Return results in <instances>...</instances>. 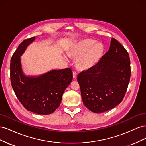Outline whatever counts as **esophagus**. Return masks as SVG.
I'll return each instance as SVG.
<instances>
[{
    "label": "esophagus",
    "instance_id": "1",
    "mask_svg": "<svg viewBox=\"0 0 146 146\" xmlns=\"http://www.w3.org/2000/svg\"><path fill=\"white\" fill-rule=\"evenodd\" d=\"M77 72L76 71H73V77L75 78L77 77Z\"/></svg>",
    "mask_w": 146,
    "mask_h": 146
}]
</instances>
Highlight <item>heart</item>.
Segmentation results:
<instances>
[{
    "mask_svg": "<svg viewBox=\"0 0 146 146\" xmlns=\"http://www.w3.org/2000/svg\"><path fill=\"white\" fill-rule=\"evenodd\" d=\"M104 48L101 43L91 39L79 41L70 49L69 55L77 58V66L81 69H86L98 63L103 56Z\"/></svg>",
    "mask_w": 146,
    "mask_h": 146,
    "instance_id": "b5f03b06",
    "label": "heart"
}]
</instances>
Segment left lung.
<instances>
[{
    "label": "left lung",
    "mask_w": 146,
    "mask_h": 146,
    "mask_svg": "<svg viewBox=\"0 0 146 146\" xmlns=\"http://www.w3.org/2000/svg\"><path fill=\"white\" fill-rule=\"evenodd\" d=\"M131 75L129 53L116 39L99 62L78 75L83 102L91 111H107L124 98Z\"/></svg>",
    "instance_id": "8db88e82"
}]
</instances>
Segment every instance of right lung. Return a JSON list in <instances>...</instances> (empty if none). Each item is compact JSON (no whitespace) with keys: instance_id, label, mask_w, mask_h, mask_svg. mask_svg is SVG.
<instances>
[{"instance_id":"right-lung-1","label":"right lung","mask_w":146,"mask_h":146,"mask_svg":"<svg viewBox=\"0 0 146 146\" xmlns=\"http://www.w3.org/2000/svg\"><path fill=\"white\" fill-rule=\"evenodd\" d=\"M35 37L24 39L13 54L10 62V80L15 93L28 111L38 114L54 113L61 103L66 88L72 80L70 68L53 70L38 77H25L20 56Z\"/></svg>"}]
</instances>
